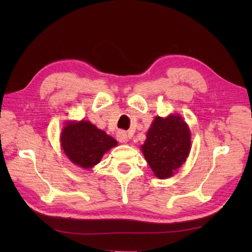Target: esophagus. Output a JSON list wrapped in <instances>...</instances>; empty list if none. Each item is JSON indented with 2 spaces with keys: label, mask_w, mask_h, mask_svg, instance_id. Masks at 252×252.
I'll use <instances>...</instances> for the list:
<instances>
[{
  "label": "esophagus",
  "mask_w": 252,
  "mask_h": 252,
  "mask_svg": "<svg viewBox=\"0 0 252 252\" xmlns=\"http://www.w3.org/2000/svg\"><path fill=\"white\" fill-rule=\"evenodd\" d=\"M117 138H118V141L121 142V143L127 142V134H126V131H122V130L118 131V133H117Z\"/></svg>",
  "instance_id": "obj_1"
}]
</instances>
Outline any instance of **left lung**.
Segmentation results:
<instances>
[{
	"instance_id": "1",
	"label": "left lung",
	"mask_w": 252,
	"mask_h": 252,
	"mask_svg": "<svg viewBox=\"0 0 252 252\" xmlns=\"http://www.w3.org/2000/svg\"><path fill=\"white\" fill-rule=\"evenodd\" d=\"M142 151L157 178H170L185 162L189 154V126L179 115L156 117Z\"/></svg>"
}]
</instances>
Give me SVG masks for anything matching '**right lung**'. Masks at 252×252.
Returning a JSON list of instances; mask_svg holds the SVG:
<instances>
[{"instance_id": "obj_1", "label": "right lung", "mask_w": 252, "mask_h": 252, "mask_svg": "<svg viewBox=\"0 0 252 252\" xmlns=\"http://www.w3.org/2000/svg\"><path fill=\"white\" fill-rule=\"evenodd\" d=\"M66 156L82 168H91L103 155L117 145V141L89 121L67 123L61 136Z\"/></svg>"}]
</instances>
